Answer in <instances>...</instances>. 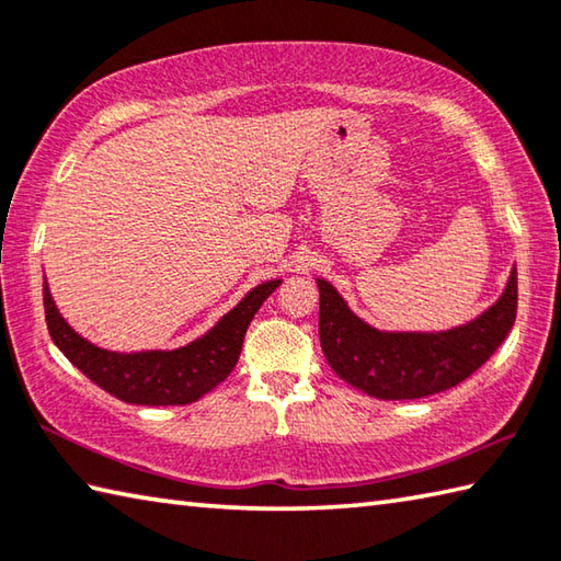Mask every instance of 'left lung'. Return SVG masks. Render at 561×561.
<instances>
[{"mask_svg": "<svg viewBox=\"0 0 561 561\" xmlns=\"http://www.w3.org/2000/svg\"><path fill=\"white\" fill-rule=\"evenodd\" d=\"M319 287V339L341 380L375 400H420L473 375L507 339L517 313V267L476 319L444 331H385L363 321L329 279Z\"/></svg>", "mask_w": 561, "mask_h": 561, "instance_id": "left-lung-1", "label": "left lung"}]
</instances>
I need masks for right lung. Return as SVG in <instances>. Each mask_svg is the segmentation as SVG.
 <instances>
[{"mask_svg":"<svg viewBox=\"0 0 561 561\" xmlns=\"http://www.w3.org/2000/svg\"><path fill=\"white\" fill-rule=\"evenodd\" d=\"M279 284L282 279L260 282L213 329L171 351L122 353L90 343L60 316L44 279L46 325L58 351L117 400L149 407L191 404L216 390L236 368L250 321Z\"/></svg>","mask_w":561,"mask_h":561,"instance_id":"add662e5","label":"right lung"}]
</instances>
